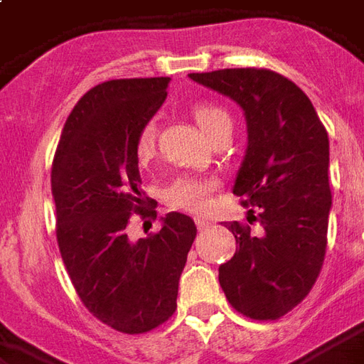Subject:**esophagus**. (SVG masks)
I'll use <instances>...</instances> for the list:
<instances>
[{
  "instance_id": "1",
  "label": "esophagus",
  "mask_w": 364,
  "mask_h": 364,
  "mask_svg": "<svg viewBox=\"0 0 364 364\" xmlns=\"http://www.w3.org/2000/svg\"><path fill=\"white\" fill-rule=\"evenodd\" d=\"M197 228L203 232V230H208L210 228V222L205 220V218H197Z\"/></svg>"
}]
</instances>
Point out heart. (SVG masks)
<instances>
[{"label":"heart","instance_id":"heart-1","mask_svg":"<svg viewBox=\"0 0 364 364\" xmlns=\"http://www.w3.org/2000/svg\"><path fill=\"white\" fill-rule=\"evenodd\" d=\"M193 119L198 128L208 138H213L222 128L230 127V114L226 109L213 103H197L193 107ZM136 159L146 166L156 156V128L154 124H144L136 136L134 144ZM216 183L213 179H200V177H179L175 179L167 189V203L177 210H185L191 214H205L213 206V191Z\"/></svg>","mask_w":364,"mask_h":364}]
</instances>
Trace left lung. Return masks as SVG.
I'll list each match as a JSON object with an SVG mask.
<instances>
[{"label": "left lung", "mask_w": 364, "mask_h": 364, "mask_svg": "<svg viewBox=\"0 0 364 364\" xmlns=\"http://www.w3.org/2000/svg\"><path fill=\"white\" fill-rule=\"evenodd\" d=\"M189 77L234 99L247 120L234 195L244 198L247 220L259 221L260 232L226 222L237 247L218 269V281L240 314L279 320L308 296L326 257L328 130L304 91L273 70L230 68Z\"/></svg>", "instance_id": "8db88e82"}]
</instances>
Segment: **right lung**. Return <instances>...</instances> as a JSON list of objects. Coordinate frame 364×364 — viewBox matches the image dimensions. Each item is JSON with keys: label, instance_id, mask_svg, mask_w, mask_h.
Masks as SVG:
<instances>
[{"label": "right lung", "instance_id": "right-lung-1", "mask_svg": "<svg viewBox=\"0 0 364 364\" xmlns=\"http://www.w3.org/2000/svg\"><path fill=\"white\" fill-rule=\"evenodd\" d=\"M167 85L169 77H130L91 87L70 112L52 161L56 240L72 284L97 320L128 336L173 316L197 236L195 222L179 213L148 237L127 236L134 214L158 216V203L140 189L134 144Z\"/></svg>", "mask_w": 364, "mask_h": 364}]
</instances>
